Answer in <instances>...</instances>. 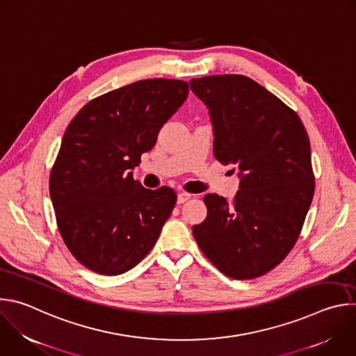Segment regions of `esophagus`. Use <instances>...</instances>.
Here are the masks:
<instances>
[{"instance_id":"1","label":"esophagus","mask_w":356,"mask_h":356,"mask_svg":"<svg viewBox=\"0 0 356 356\" xmlns=\"http://www.w3.org/2000/svg\"><path fill=\"white\" fill-rule=\"evenodd\" d=\"M190 198H191V194H188V193H179L177 194V202H179V204H183V202L188 201Z\"/></svg>"}]
</instances>
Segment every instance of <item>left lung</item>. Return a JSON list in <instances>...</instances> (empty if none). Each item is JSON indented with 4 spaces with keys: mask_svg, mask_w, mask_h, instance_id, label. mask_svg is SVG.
Returning <instances> with one entry per match:
<instances>
[{
    "mask_svg": "<svg viewBox=\"0 0 356 356\" xmlns=\"http://www.w3.org/2000/svg\"><path fill=\"white\" fill-rule=\"evenodd\" d=\"M209 108L214 156L239 169L232 202L207 194V218L193 227L202 253L228 277L248 280L276 268L293 249L314 195L306 128L282 99L252 79H191Z\"/></svg>",
    "mask_w": 356,
    "mask_h": 356,
    "instance_id": "1",
    "label": "left lung"
}]
</instances>
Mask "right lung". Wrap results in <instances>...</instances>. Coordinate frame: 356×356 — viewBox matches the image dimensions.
<instances>
[{"label": "right lung", "mask_w": 356, "mask_h": 356, "mask_svg": "<svg viewBox=\"0 0 356 356\" xmlns=\"http://www.w3.org/2000/svg\"><path fill=\"white\" fill-rule=\"evenodd\" d=\"M187 92L183 80H139L91 99L69 124L49 191L60 235L87 269L125 273L155 246L177 195L145 188L131 170Z\"/></svg>", "instance_id": "obj_1"}]
</instances>
